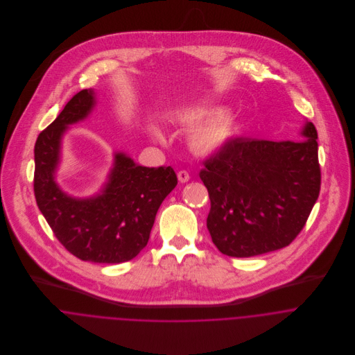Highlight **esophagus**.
I'll return each mask as SVG.
<instances>
[{"mask_svg": "<svg viewBox=\"0 0 355 355\" xmlns=\"http://www.w3.org/2000/svg\"><path fill=\"white\" fill-rule=\"evenodd\" d=\"M178 179H179V182L186 183V182H189V180H190V173H189L187 171L182 169V171H179V172H178Z\"/></svg>", "mask_w": 355, "mask_h": 355, "instance_id": "34e87169", "label": "esophagus"}]
</instances>
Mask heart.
Returning a JSON list of instances; mask_svg holds the SVG:
<instances>
[{
	"label": "heart",
	"mask_w": 355,
	"mask_h": 355,
	"mask_svg": "<svg viewBox=\"0 0 355 355\" xmlns=\"http://www.w3.org/2000/svg\"><path fill=\"white\" fill-rule=\"evenodd\" d=\"M209 119H216V120L210 121L205 127L198 128L193 135V145L200 152H213L218 149L231 137L234 130L232 120L225 116H220L218 112H205V110L191 112L183 117V121L189 124H198L203 120H209ZM154 134L159 137L158 131H154Z\"/></svg>",
	"instance_id": "heart-1"
}]
</instances>
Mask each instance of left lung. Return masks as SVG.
Returning <instances> with one entry per match:
<instances>
[{
    "mask_svg": "<svg viewBox=\"0 0 355 355\" xmlns=\"http://www.w3.org/2000/svg\"><path fill=\"white\" fill-rule=\"evenodd\" d=\"M304 142L236 138L203 161L206 225L216 248L254 257L288 246L302 231L320 194L317 130L306 123Z\"/></svg>",
    "mask_w": 355,
    "mask_h": 355,
    "instance_id": "left-lung-1",
    "label": "left lung"
}]
</instances>
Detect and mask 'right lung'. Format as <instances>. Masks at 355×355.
I'll return each instance as SVG.
<instances>
[{
	"label": "right lung",
	"mask_w": 355,
	"mask_h": 355,
	"mask_svg": "<svg viewBox=\"0 0 355 355\" xmlns=\"http://www.w3.org/2000/svg\"><path fill=\"white\" fill-rule=\"evenodd\" d=\"M93 106V90L79 92L38 135L34 194L54 236L69 253L83 261L120 263L148 245L157 210L176 187L178 178L171 166H141L117 153L102 194L78 200L62 193L54 182L61 137Z\"/></svg>",
	"instance_id": "1"
}]
</instances>
